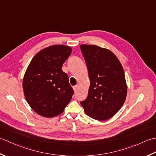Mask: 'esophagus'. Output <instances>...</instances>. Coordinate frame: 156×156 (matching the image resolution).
Masks as SVG:
<instances>
[{
    "mask_svg": "<svg viewBox=\"0 0 156 156\" xmlns=\"http://www.w3.org/2000/svg\"><path fill=\"white\" fill-rule=\"evenodd\" d=\"M77 89H78V86H77V85H76V86H74V87H73V90H74L75 92H76V91H77Z\"/></svg>",
    "mask_w": 156,
    "mask_h": 156,
    "instance_id": "esophagus-1",
    "label": "esophagus"
}]
</instances>
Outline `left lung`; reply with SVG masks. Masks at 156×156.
<instances>
[{
  "mask_svg": "<svg viewBox=\"0 0 156 156\" xmlns=\"http://www.w3.org/2000/svg\"><path fill=\"white\" fill-rule=\"evenodd\" d=\"M88 70V96L81 101L85 114L99 121L112 118L121 108L127 95L125 73L120 60L110 50L81 44Z\"/></svg>",
  "mask_w": 156,
  "mask_h": 156,
  "instance_id": "left-lung-1",
  "label": "left lung"
}]
</instances>
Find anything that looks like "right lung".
Here are the masks:
<instances>
[{"label": "right lung", "mask_w": 156, "mask_h": 156, "mask_svg": "<svg viewBox=\"0 0 156 156\" xmlns=\"http://www.w3.org/2000/svg\"><path fill=\"white\" fill-rule=\"evenodd\" d=\"M71 47L54 45L41 50L31 60L23 79L25 99L39 115L52 118L65 110L74 91L62 66Z\"/></svg>", "instance_id": "obj_1"}]
</instances>
